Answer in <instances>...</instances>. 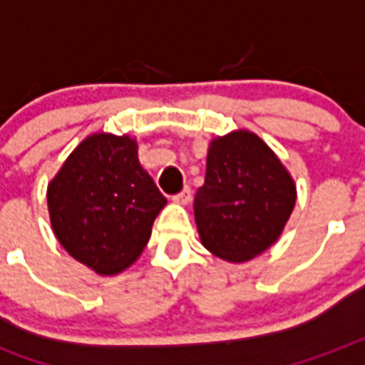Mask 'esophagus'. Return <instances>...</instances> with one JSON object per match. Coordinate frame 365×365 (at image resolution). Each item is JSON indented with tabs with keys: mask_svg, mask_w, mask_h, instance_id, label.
I'll use <instances>...</instances> for the list:
<instances>
[{
	"mask_svg": "<svg viewBox=\"0 0 365 365\" xmlns=\"http://www.w3.org/2000/svg\"><path fill=\"white\" fill-rule=\"evenodd\" d=\"M174 203L178 205H187L191 201V190L190 187H183L182 193H178V195H174V199H172Z\"/></svg>",
	"mask_w": 365,
	"mask_h": 365,
	"instance_id": "1",
	"label": "esophagus"
}]
</instances>
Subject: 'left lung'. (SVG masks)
<instances>
[{"label":"left lung","instance_id":"1","mask_svg":"<svg viewBox=\"0 0 365 365\" xmlns=\"http://www.w3.org/2000/svg\"><path fill=\"white\" fill-rule=\"evenodd\" d=\"M294 205V178L261 137L236 129L210 141L193 203L205 250L228 263L257 257L279 240Z\"/></svg>","mask_w":365,"mask_h":365}]
</instances>
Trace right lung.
I'll use <instances>...</instances> for the list:
<instances>
[{"mask_svg":"<svg viewBox=\"0 0 365 365\" xmlns=\"http://www.w3.org/2000/svg\"><path fill=\"white\" fill-rule=\"evenodd\" d=\"M137 150V139L129 135H88L48 183L58 242L100 277H115L133 265L166 207Z\"/></svg>","mask_w":365,"mask_h":365,"instance_id":"1","label":"right lung"}]
</instances>
